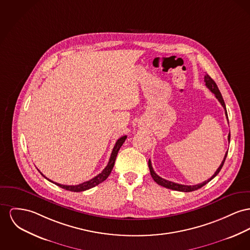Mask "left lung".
Wrapping results in <instances>:
<instances>
[{"label": "left lung", "mask_w": 250, "mask_h": 250, "mask_svg": "<svg viewBox=\"0 0 250 250\" xmlns=\"http://www.w3.org/2000/svg\"><path fill=\"white\" fill-rule=\"evenodd\" d=\"M205 83H206V86L215 95V98H216L217 100H219V102L221 103V105H222L223 108L225 109V114H226L227 118H228V113H227L226 104H225V101L223 100V97H222V95H221V93H220V91H219V89H218V86H217V84L215 83V82H214L208 74H206V76H205ZM228 120H229V118H228ZM228 139H229V141H230V132L229 133ZM227 155H228V151L226 152V155H225V157H224V160L222 161L220 167L217 168L215 173H214L209 179H208L207 181H205V182H203V183L193 185V186L181 185V184L174 183V182L166 180V179L160 177L159 175H157V174L155 173V171L153 170L152 166H151L150 160H149V163H148V164H149V168H150V175H151L152 179H153L156 183L158 184V185H160V186H162V187H165V188H169V189H173V190H177V191H183V192H189V191H194V190L198 189L200 188H202L203 186H205L206 184H208L209 181H211V180L216 176L217 174L220 172L222 167H223L224 163H225V160H226V158H227Z\"/></svg>", "instance_id": "obj_1"}]
</instances>
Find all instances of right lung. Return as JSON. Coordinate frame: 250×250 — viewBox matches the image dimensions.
<instances>
[{"instance_id": "add662e5", "label": "right lung", "mask_w": 250, "mask_h": 250, "mask_svg": "<svg viewBox=\"0 0 250 250\" xmlns=\"http://www.w3.org/2000/svg\"><path fill=\"white\" fill-rule=\"evenodd\" d=\"M126 138H127V135H124V136H121L119 139H117V141L116 142V145H115V147H114V149H113V151H112V153H111V156H110L108 165L105 167V168L100 172L99 175L95 176L94 178H92V179L89 180V181H86V182L79 184V185H75V186L62 185V184L56 183V182L51 181L50 179H48L47 177H45L39 169H38V170H39L40 173H41L44 178H46L48 181H50L52 183H54L55 185H57V186L62 188H64V189H66V190L74 191V192H80V191L87 190V189H89V188H92L98 186L99 184L102 183L104 180H106V179L108 178V176L110 175V173H111V171H112V169H113V167H114V165H115L117 152H118V150L120 149V147L123 145V143L125 142Z\"/></svg>"}]
</instances>
